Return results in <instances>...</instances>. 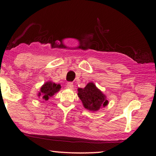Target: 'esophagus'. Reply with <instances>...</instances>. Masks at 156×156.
I'll use <instances>...</instances> for the list:
<instances>
[{
	"instance_id": "34e87169",
	"label": "esophagus",
	"mask_w": 156,
	"mask_h": 156,
	"mask_svg": "<svg viewBox=\"0 0 156 156\" xmlns=\"http://www.w3.org/2000/svg\"><path fill=\"white\" fill-rule=\"evenodd\" d=\"M67 87L68 89H73V84L72 83H68L67 84Z\"/></svg>"
}]
</instances>
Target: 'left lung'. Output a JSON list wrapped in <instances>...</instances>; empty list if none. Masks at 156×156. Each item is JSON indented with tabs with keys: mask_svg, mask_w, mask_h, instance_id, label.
<instances>
[{
	"mask_svg": "<svg viewBox=\"0 0 156 156\" xmlns=\"http://www.w3.org/2000/svg\"><path fill=\"white\" fill-rule=\"evenodd\" d=\"M78 96L84 107L90 112H97L109 104L107 96L91 82L85 87L78 89Z\"/></svg>",
	"mask_w": 156,
	"mask_h": 156,
	"instance_id": "left-lung-1",
	"label": "left lung"
}]
</instances>
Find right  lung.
<instances>
[{
    "label": "right lung",
    "mask_w": 156,
    "mask_h": 156,
    "mask_svg": "<svg viewBox=\"0 0 156 156\" xmlns=\"http://www.w3.org/2000/svg\"><path fill=\"white\" fill-rule=\"evenodd\" d=\"M60 88L61 86L60 84H56L51 81L46 82L41 87L40 91H38V97L41 98L43 102L47 101L55 95V94L58 92L60 90Z\"/></svg>",
    "instance_id": "1"
}]
</instances>
